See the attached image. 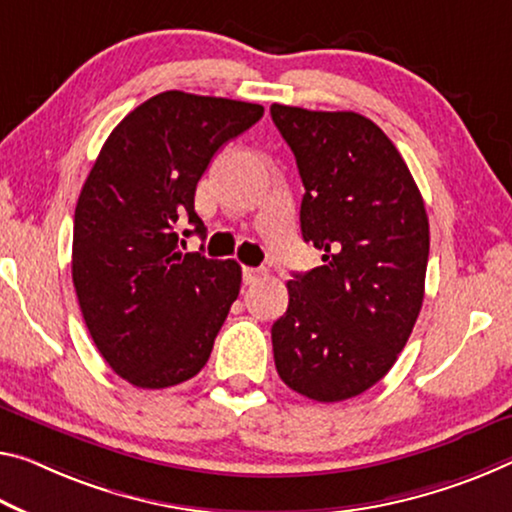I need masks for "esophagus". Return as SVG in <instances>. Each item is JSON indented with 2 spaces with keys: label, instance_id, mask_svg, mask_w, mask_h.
Instances as JSON below:
<instances>
[{
  "label": "esophagus",
  "instance_id": "obj_1",
  "mask_svg": "<svg viewBox=\"0 0 512 512\" xmlns=\"http://www.w3.org/2000/svg\"><path fill=\"white\" fill-rule=\"evenodd\" d=\"M262 278H266L264 269H255V266H243V285H255Z\"/></svg>",
  "mask_w": 512,
  "mask_h": 512
}]
</instances>
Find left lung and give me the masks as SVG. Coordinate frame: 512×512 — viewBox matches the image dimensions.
Segmentation results:
<instances>
[{
  "instance_id": "1",
  "label": "left lung",
  "mask_w": 512,
  "mask_h": 512,
  "mask_svg": "<svg viewBox=\"0 0 512 512\" xmlns=\"http://www.w3.org/2000/svg\"><path fill=\"white\" fill-rule=\"evenodd\" d=\"M305 196L300 232L323 264L294 273L273 323L275 369L312 401L353 399L394 367L424 303L428 216L383 129L353 111L273 104Z\"/></svg>"
}]
</instances>
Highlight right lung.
<instances>
[{
  "instance_id": "right-lung-1",
  "label": "right lung",
  "mask_w": 512,
  "mask_h": 512,
  "mask_svg": "<svg viewBox=\"0 0 512 512\" xmlns=\"http://www.w3.org/2000/svg\"><path fill=\"white\" fill-rule=\"evenodd\" d=\"M264 107L166 91L120 120L75 209L72 282L97 351L127 383L164 389L196 376L241 289L234 259L177 250L209 161L253 127Z\"/></svg>"
}]
</instances>
